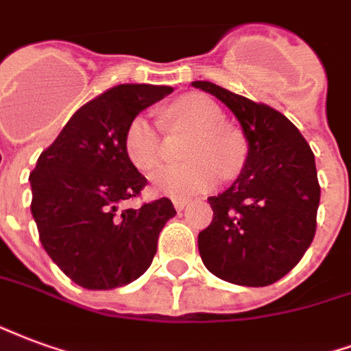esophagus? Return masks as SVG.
<instances>
[{"label":"esophagus","mask_w":351,"mask_h":351,"mask_svg":"<svg viewBox=\"0 0 351 351\" xmlns=\"http://www.w3.org/2000/svg\"><path fill=\"white\" fill-rule=\"evenodd\" d=\"M186 204H189V200H185V198H176V200H173V207H176L178 211L185 209Z\"/></svg>","instance_id":"obj_1"}]
</instances>
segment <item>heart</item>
Listing matches in <instances>:
<instances>
[{"label":"heart","mask_w":351,"mask_h":351,"mask_svg":"<svg viewBox=\"0 0 351 351\" xmlns=\"http://www.w3.org/2000/svg\"><path fill=\"white\" fill-rule=\"evenodd\" d=\"M165 125L170 130L186 129L194 132L181 166H166L153 173L151 183L158 194L170 198H189L193 194L213 191L222 173L234 178L245 160L239 138L224 127L221 106L206 95L181 97L166 110ZM123 151L129 162L140 172L155 170L162 160V130L149 117H132L123 132Z\"/></svg>","instance_id":"heart-1"}]
</instances>
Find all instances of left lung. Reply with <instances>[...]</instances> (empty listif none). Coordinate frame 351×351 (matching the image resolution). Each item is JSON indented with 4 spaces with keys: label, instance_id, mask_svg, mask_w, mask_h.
Listing matches in <instances>:
<instances>
[{
    "label": "left lung",
    "instance_id": "8db88e82",
    "mask_svg": "<svg viewBox=\"0 0 351 351\" xmlns=\"http://www.w3.org/2000/svg\"><path fill=\"white\" fill-rule=\"evenodd\" d=\"M193 86L224 102L249 142L239 178L207 198L213 221L198 235L202 262L226 282L269 286L298 265L316 234L314 153L278 110L211 82Z\"/></svg>",
    "mask_w": 351,
    "mask_h": 351
}]
</instances>
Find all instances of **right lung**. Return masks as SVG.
Wrapping results in <instances>:
<instances>
[{"mask_svg": "<svg viewBox=\"0 0 351 351\" xmlns=\"http://www.w3.org/2000/svg\"><path fill=\"white\" fill-rule=\"evenodd\" d=\"M173 89L121 84L84 104L50 147L32 181V215L53 263L88 290H114L142 277L176 209L158 198L138 209L119 204L140 196L147 179L123 151L132 117Z\"/></svg>", "mask_w": 351, "mask_h": 351, "instance_id": "obj_1", "label": "right lung"}]
</instances>
